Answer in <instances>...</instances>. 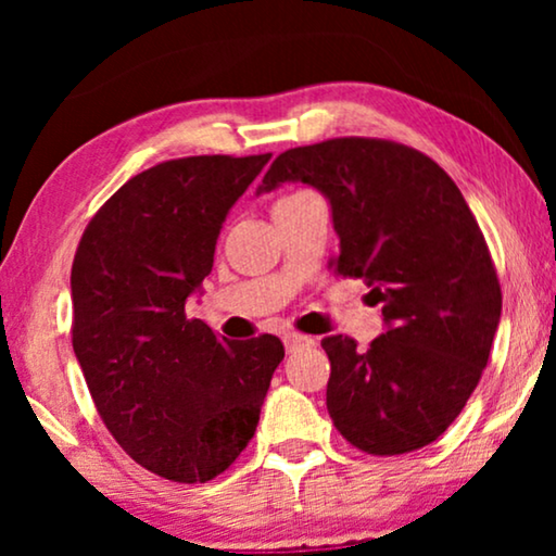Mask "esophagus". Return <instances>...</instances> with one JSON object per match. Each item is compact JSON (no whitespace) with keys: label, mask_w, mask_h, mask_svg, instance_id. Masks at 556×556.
<instances>
[{"label":"esophagus","mask_w":556,"mask_h":556,"mask_svg":"<svg viewBox=\"0 0 556 556\" xmlns=\"http://www.w3.org/2000/svg\"><path fill=\"white\" fill-rule=\"evenodd\" d=\"M283 344H286L288 352H293V349L311 346V344H314V339L306 337V333H299V331H286L283 333Z\"/></svg>","instance_id":"34e87169"}]
</instances>
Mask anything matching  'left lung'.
I'll return each instance as SVG.
<instances>
[{"label": "left lung", "mask_w": 556, "mask_h": 556, "mask_svg": "<svg viewBox=\"0 0 556 556\" xmlns=\"http://www.w3.org/2000/svg\"><path fill=\"white\" fill-rule=\"evenodd\" d=\"M283 181L331 202L341 253L333 273L362 278L387 331L369 349L326 337V407L369 455L430 445L466 407L501 318L489 245L455 181L422 151L344 136L276 156L261 192Z\"/></svg>", "instance_id": "8db88e82"}]
</instances>
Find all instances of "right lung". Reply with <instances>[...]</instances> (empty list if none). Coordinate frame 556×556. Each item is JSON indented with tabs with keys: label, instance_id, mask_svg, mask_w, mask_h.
Here are the masks:
<instances>
[{
	"label": "right lung",
	"instance_id": "1",
	"mask_svg": "<svg viewBox=\"0 0 556 556\" xmlns=\"http://www.w3.org/2000/svg\"><path fill=\"white\" fill-rule=\"evenodd\" d=\"M270 154L185 156L136 174L96 212L71 270L73 349L98 415L151 473L204 483L255 435L278 337L217 339L185 303L227 212Z\"/></svg>",
	"mask_w": 556,
	"mask_h": 556
}]
</instances>
